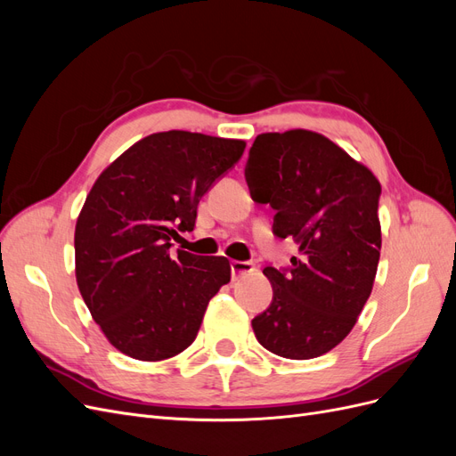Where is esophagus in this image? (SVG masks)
Returning a JSON list of instances; mask_svg holds the SVG:
<instances>
[{"mask_svg": "<svg viewBox=\"0 0 456 456\" xmlns=\"http://www.w3.org/2000/svg\"><path fill=\"white\" fill-rule=\"evenodd\" d=\"M232 275L233 278H238V275H243L247 272H251L255 268V265L251 260H233L232 262Z\"/></svg>", "mask_w": 456, "mask_h": 456, "instance_id": "obj_1", "label": "esophagus"}]
</instances>
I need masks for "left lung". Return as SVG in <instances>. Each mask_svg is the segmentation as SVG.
Here are the masks:
<instances>
[{"mask_svg": "<svg viewBox=\"0 0 456 456\" xmlns=\"http://www.w3.org/2000/svg\"><path fill=\"white\" fill-rule=\"evenodd\" d=\"M245 181L253 201L275 211L273 236L298 243L291 266L265 268L273 297L251 322L256 340L289 360L327 354L346 338L375 281L380 183L305 129L258 134Z\"/></svg>", "mask_w": 456, "mask_h": 456, "instance_id": "obj_1", "label": "left lung"}]
</instances>
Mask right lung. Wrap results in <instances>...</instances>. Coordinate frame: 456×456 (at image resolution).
I'll return each mask as SVG.
<instances>
[{
	"label": "right lung",
	"instance_id": "obj_1",
	"mask_svg": "<svg viewBox=\"0 0 456 456\" xmlns=\"http://www.w3.org/2000/svg\"><path fill=\"white\" fill-rule=\"evenodd\" d=\"M243 141L165 131L133 144L96 178L76 224L79 293L112 346L161 362L196 340L230 281L224 256L171 255L198 203L243 154Z\"/></svg>",
	"mask_w": 456,
	"mask_h": 456
}]
</instances>
